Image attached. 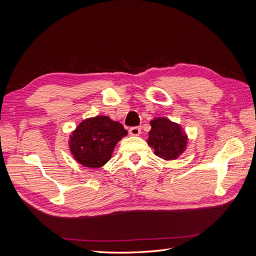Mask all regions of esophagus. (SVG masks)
Returning a JSON list of instances; mask_svg holds the SVG:
<instances>
[{
  "mask_svg": "<svg viewBox=\"0 0 256 256\" xmlns=\"http://www.w3.org/2000/svg\"><path fill=\"white\" fill-rule=\"evenodd\" d=\"M129 134L134 136H138L141 134V127H131L129 129Z\"/></svg>",
  "mask_w": 256,
  "mask_h": 256,
  "instance_id": "esophagus-1",
  "label": "esophagus"
}]
</instances>
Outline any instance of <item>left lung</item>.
<instances>
[{
	"label": "left lung",
	"instance_id": "1",
	"mask_svg": "<svg viewBox=\"0 0 256 256\" xmlns=\"http://www.w3.org/2000/svg\"><path fill=\"white\" fill-rule=\"evenodd\" d=\"M148 145L156 156L164 160L177 159L186 150L188 138L180 125L166 118H157L150 120Z\"/></svg>",
	"mask_w": 256,
	"mask_h": 256
}]
</instances>
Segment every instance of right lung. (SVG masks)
Masks as SVG:
<instances>
[{
  "label": "right lung",
  "instance_id": "right-lung-1",
  "mask_svg": "<svg viewBox=\"0 0 256 256\" xmlns=\"http://www.w3.org/2000/svg\"><path fill=\"white\" fill-rule=\"evenodd\" d=\"M118 122L99 115L82 120L69 136V148L74 158L85 168H97L111 159L114 147L127 136Z\"/></svg>",
  "mask_w": 256,
  "mask_h": 256
}]
</instances>
